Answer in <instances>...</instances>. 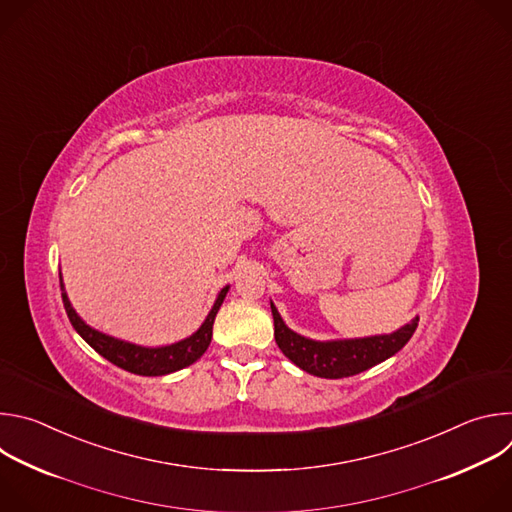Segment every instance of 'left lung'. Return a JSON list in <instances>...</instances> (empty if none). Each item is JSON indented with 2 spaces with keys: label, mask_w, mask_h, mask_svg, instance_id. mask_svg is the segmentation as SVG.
<instances>
[{
  "label": "left lung",
  "mask_w": 512,
  "mask_h": 512,
  "mask_svg": "<svg viewBox=\"0 0 512 512\" xmlns=\"http://www.w3.org/2000/svg\"><path fill=\"white\" fill-rule=\"evenodd\" d=\"M275 342L281 352L302 371L322 379H342L367 371L375 364L397 354L413 336L419 316L391 334H375L364 338L314 340L291 330L275 304L271 302Z\"/></svg>",
  "instance_id": "left-lung-1"
}]
</instances>
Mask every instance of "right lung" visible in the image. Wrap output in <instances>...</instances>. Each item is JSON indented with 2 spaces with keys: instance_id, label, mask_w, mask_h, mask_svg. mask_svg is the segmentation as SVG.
Segmentation results:
<instances>
[{
  "instance_id": "obj_1",
  "label": "right lung",
  "mask_w": 512,
  "mask_h": 512,
  "mask_svg": "<svg viewBox=\"0 0 512 512\" xmlns=\"http://www.w3.org/2000/svg\"><path fill=\"white\" fill-rule=\"evenodd\" d=\"M229 287L231 285H225L221 291H218L208 316L204 318V322L200 324V328L194 334H190L188 338H182L174 344H166V346H141L135 342H127V340L109 336V334L99 332L93 326H89L77 314V310L72 308L66 289H64V283H62V273H60L62 302H64V310L68 314L72 328H75L81 334V338L91 348H95L103 358L113 362L115 367H119L127 373H133V375H141V377H164V375L176 373L180 369L190 367L192 362H196L206 352L210 338H212L214 318L229 294Z\"/></svg>"
}]
</instances>
